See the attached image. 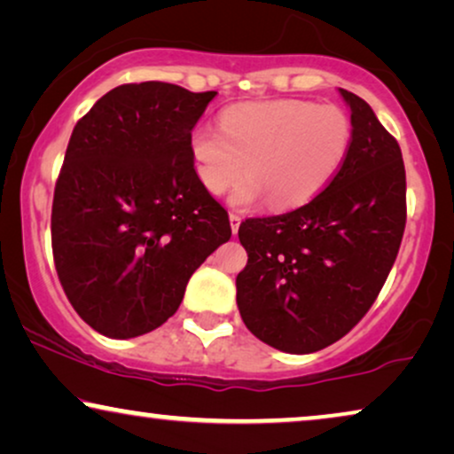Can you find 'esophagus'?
Here are the masks:
<instances>
[{
  "instance_id": "1",
  "label": "esophagus",
  "mask_w": 454,
  "mask_h": 454,
  "mask_svg": "<svg viewBox=\"0 0 454 454\" xmlns=\"http://www.w3.org/2000/svg\"><path fill=\"white\" fill-rule=\"evenodd\" d=\"M239 223H241V216H239V215L229 213V225H231L233 235H238V231H239Z\"/></svg>"
}]
</instances>
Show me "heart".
Returning <instances> with one entry per match:
<instances>
[{
	"label": "heart",
	"mask_w": 454,
	"mask_h": 454,
	"mask_svg": "<svg viewBox=\"0 0 454 454\" xmlns=\"http://www.w3.org/2000/svg\"><path fill=\"white\" fill-rule=\"evenodd\" d=\"M353 140L349 115L334 105L297 98L235 105L221 129L200 126L190 136L196 176L210 194H223L247 173L233 202L262 200L294 208L312 200L343 167Z\"/></svg>",
	"instance_id": "obj_1"
}]
</instances>
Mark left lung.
Masks as SVG:
<instances>
[{
	"label": "left lung",
	"mask_w": 454,
	"mask_h": 454,
	"mask_svg": "<svg viewBox=\"0 0 454 454\" xmlns=\"http://www.w3.org/2000/svg\"><path fill=\"white\" fill-rule=\"evenodd\" d=\"M353 140L331 184L285 215L246 219L247 264L235 278L244 325L285 353L345 337L376 301L405 231L403 154L368 103L339 89Z\"/></svg>",
	"instance_id": "1"
}]
</instances>
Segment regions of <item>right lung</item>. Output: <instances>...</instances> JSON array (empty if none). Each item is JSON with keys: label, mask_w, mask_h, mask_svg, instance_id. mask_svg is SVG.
I'll use <instances>...</instances> for the list:
<instances>
[{"label": "right lung", "mask_w": 454, "mask_h": 454, "mask_svg": "<svg viewBox=\"0 0 454 454\" xmlns=\"http://www.w3.org/2000/svg\"><path fill=\"white\" fill-rule=\"evenodd\" d=\"M215 95L121 84L74 128L53 194V260L74 309L105 337L167 322L194 270L231 238L190 153Z\"/></svg>", "instance_id": "obj_1"}]
</instances>
